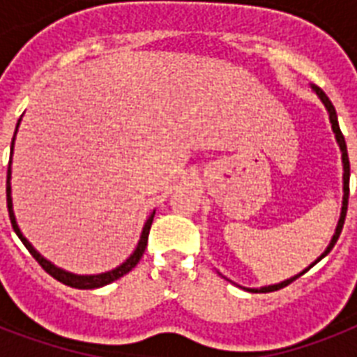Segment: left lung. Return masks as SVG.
<instances>
[{"mask_svg":"<svg viewBox=\"0 0 357 357\" xmlns=\"http://www.w3.org/2000/svg\"><path fill=\"white\" fill-rule=\"evenodd\" d=\"M311 89H313V92H315L317 96L321 98V102L324 103V107H326L328 114H330V123H332V129L333 133H335V140H337L339 148H341V159H343V207H341V217H339V222H337V228H335V234H333L332 241H330V244H328V248L322 252V255L319 257V259L313 263V265H317L319 261L322 259V257H326L328 254H330V250L335 246V243H337L339 235H341V229H343V224H344V217H347V207H349V179H350V162H349V151H347V142H344V137L343 133H341V128H339V122H337V113H335V107L332 105V102H330V98L324 94V91L322 89H319L317 85H311ZM310 265L305 271H302L300 274H296V276L289 278V280H285V282H280V283H274V285H268V287H261V289H248V287H243L246 289V291H250V293H257V291H261V293H271V291H278V289L285 287V285H289L291 282H294L296 278H300L302 274H305V272L310 271L311 266Z\"/></svg>","mask_w":357,"mask_h":357,"instance_id":"obj_1","label":"left lung"}]
</instances>
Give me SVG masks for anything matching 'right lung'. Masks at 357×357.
Masks as SVG:
<instances>
[{
    "label": "right lung",
    "instance_id": "obj_1",
    "mask_svg": "<svg viewBox=\"0 0 357 357\" xmlns=\"http://www.w3.org/2000/svg\"><path fill=\"white\" fill-rule=\"evenodd\" d=\"M20 120H22V119H20ZM20 120H18V123H16V131H18ZM16 131H14V137H16ZM14 137H13V142H10V153H13V148H14ZM7 207H8V217H10V224H13V229L16 231V235L20 237V241L25 244V248L29 250V254L33 255L36 261H38V265H40L42 268H44L47 274H50V276L55 278L57 282L64 283V285H70V287H74V289L103 287V285H107V283L114 282V280H119V278H122L123 274H128L131 268H135V265L139 263L140 257H142V254H144L146 244H148V234H150L151 222H153V215H155V211H153L150 217H148V220H146V224H144V228H142V234H140V241H139V244H137V248H135V252L129 255L128 259L123 261L122 265L116 266V268H113V271L102 272V274L81 276V274H72V272L63 271V268H59V266L53 265L52 261H47L46 257H42V255L38 254L35 248H33V244H31L29 241L24 237V235H22V231H20V228H18V224H16V217H14V211H13V196H10V165H8V170H7Z\"/></svg>",
    "mask_w": 357,
    "mask_h": 357
}]
</instances>
